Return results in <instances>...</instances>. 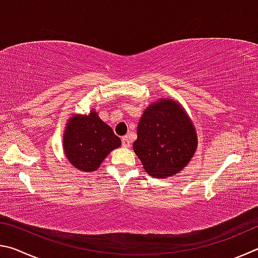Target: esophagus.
I'll list each match as a JSON object with an SVG mask.
<instances>
[{
  "label": "esophagus",
  "instance_id": "esophagus-1",
  "mask_svg": "<svg viewBox=\"0 0 258 258\" xmlns=\"http://www.w3.org/2000/svg\"><path fill=\"white\" fill-rule=\"evenodd\" d=\"M121 145H123V147H125V148L131 147V140L127 135H125V137L121 138Z\"/></svg>",
  "mask_w": 258,
  "mask_h": 258
}]
</instances>
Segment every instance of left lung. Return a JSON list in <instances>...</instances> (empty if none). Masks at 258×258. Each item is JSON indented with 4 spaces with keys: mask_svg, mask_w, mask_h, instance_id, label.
Returning <instances> with one entry per match:
<instances>
[{
    "mask_svg": "<svg viewBox=\"0 0 258 258\" xmlns=\"http://www.w3.org/2000/svg\"><path fill=\"white\" fill-rule=\"evenodd\" d=\"M196 148L195 127L176 101L163 99L143 112L133 149L149 175L161 178L177 174Z\"/></svg>",
    "mask_w": 258,
    "mask_h": 258,
    "instance_id": "1",
    "label": "left lung"
}]
</instances>
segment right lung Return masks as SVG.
I'll return each instance as SVG.
<instances>
[{
    "mask_svg": "<svg viewBox=\"0 0 258 258\" xmlns=\"http://www.w3.org/2000/svg\"><path fill=\"white\" fill-rule=\"evenodd\" d=\"M120 139L110 126L100 119L97 112L74 116L63 135V148L68 160L78 169H97L110 151L120 146Z\"/></svg>",
    "mask_w": 258,
    "mask_h": 258,
    "instance_id": "obj_1",
    "label": "right lung"
}]
</instances>
